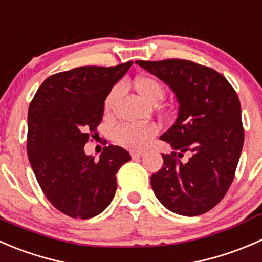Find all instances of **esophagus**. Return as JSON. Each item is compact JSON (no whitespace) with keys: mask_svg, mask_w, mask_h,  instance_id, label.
<instances>
[{"mask_svg":"<svg viewBox=\"0 0 262 262\" xmlns=\"http://www.w3.org/2000/svg\"><path fill=\"white\" fill-rule=\"evenodd\" d=\"M131 157H132V159H139V158L142 157V152L134 151V152H131Z\"/></svg>","mask_w":262,"mask_h":262,"instance_id":"esophagus-1","label":"esophagus"}]
</instances>
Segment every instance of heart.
<instances>
[{"mask_svg":"<svg viewBox=\"0 0 262 262\" xmlns=\"http://www.w3.org/2000/svg\"><path fill=\"white\" fill-rule=\"evenodd\" d=\"M134 89L137 94L150 104H158L164 98V86L159 80L151 76H139L134 80ZM117 90H111L104 102L105 110H110L115 99ZM158 127L152 123L146 125H123L116 128L113 137L122 146L131 150H142L150 144L152 137L157 135Z\"/></svg>","mask_w":262,"mask_h":262,"instance_id":"1","label":"heart"}]
</instances>
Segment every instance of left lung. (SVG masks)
I'll return each mask as SVG.
<instances>
[{
	"mask_svg": "<svg viewBox=\"0 0 262 262\" xmlns=\"http://www.w3.org/2000/svg\"><path fill=\"white\" fill-rule=\"evenodd\" d=\"M172 89L178 102L174 125L160 136L178 157L163 154L151 187L168 210L196 216L211 210L227 193L245 140L237 93L223 75L186 59L136 61Z\"/></svg>",
	"mask_w": 262,
	"mask_h": 262,
	"instance_id": "8db88e82",
	"label": "left lung"
}]
</instances>
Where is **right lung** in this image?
<instances>
[{
  "label": "right lung",
  "instance_id": "right-lung-1",
  "mask_svg": "<svg viewBox=\"0 0 262 262\" xmlns=\"http://www.w3.org/2000/svg\"><path fill=\"white\" fill-rule=\"evenodd\" d=\"M132 62L115 67L85 66L43 81L28 112V157L49 203L71 218L89 219L115 198L116 173L131 160L121 146L103 149L99 160L84 146L97 135L104 100Z\"/></svg>",
  "mask_w": 262,
  "mask_h": 262
}]
</instances>
